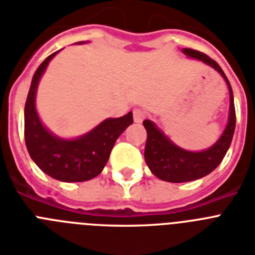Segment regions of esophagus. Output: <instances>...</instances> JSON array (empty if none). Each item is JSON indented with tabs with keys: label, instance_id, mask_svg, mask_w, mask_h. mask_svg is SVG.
<instances>
[{
	"label": "esophagus",
	"instance_id": "34e87169",
	"mask_svg": "<svg viewBox=\"0 0 255 255\" xmlns=\"http://www.w3.org/2000/svg\"><path fill=\"white\" fill-rule=\"evenodd\" d=\"M144 119H146V113L141 109H134L133 110V121L136 123H141Z\"/></svg>",
	"mask_w": 255,
	"mask_h": 255
}]
</instances>
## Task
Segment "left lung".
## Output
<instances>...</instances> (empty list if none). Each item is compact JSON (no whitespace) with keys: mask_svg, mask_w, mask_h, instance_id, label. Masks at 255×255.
<instances>
[{"mask_svg":"<svg viewBox=\"0 0 255 255\" xmlns=\"http://www.w3.org/2000/svg\"><path fill=\"white\" fill-rule=\"evenodd\" d=\"M183 52L190 57L202 60L206 64L219 72L227 81L231 93V110H229L228 126L224 133L219 138L215 145L203 152H187L174 145L169 138L158 129L150 121H144L142 124L146 129V144H145V162L150 171L162 181L181 183V182L195 181L204 175L214 171L231 146L233 133L236 128V109L233 92L228 78L220 68V65L212 60L206 53L199 52L196 49L185 48Z\"/></svg>","mask_w":255,"mask_h":255,"instance_id":"left-lung-1","label":"left lung"}]
</instances>
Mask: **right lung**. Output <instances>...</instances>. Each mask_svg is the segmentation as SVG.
<instances>
[{
	"mask_svg": "<svg viewBox=\"0 0 255 255\" xmlns=\"http://www.w3.org/2000/svg\"><path fill=\"white\" fill-rule=\"evenodd\" d=\"M57 52L49 55L32 77L24 106L26 146L34 162L49 177L63 182L89 181L101 174L117 138L133 123V118L128 113L118 119H107L76 140H63L49 133L35 110V93L41 74Z\"/></svg>",
	"mask_w": 255,
	"mask_h": 255,
	"instance_id": "add662e5",
	"label": "right lung"
}]
</instances>
